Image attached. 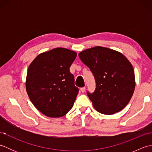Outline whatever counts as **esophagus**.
<instances>
[{
  "instance_id": "34e87169",
  "label": "esophagus",
  "mask_w": 152,
  "mask_h": 152,
  "mask_svg": "<svg viewBox=\"0 0 152 152\" xmlns=\"http://www.w3.org/2000/svg\"><path fill=\"white\" fill-rule=\"evenodd\" d=\"M80 91H81L82 93H84L86 91V88L85 87H83V88H82L80 89Z\"/></svg>"
}]
</instances>
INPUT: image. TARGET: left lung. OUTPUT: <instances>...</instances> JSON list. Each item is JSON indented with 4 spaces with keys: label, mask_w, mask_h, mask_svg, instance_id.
I'll use <instances>...</instances> for the list:
<instances>
[{
    "label": "left lung",
    "mask_w": 152,
    "mask_h": 152,
    "mask_svg": "<svg viewBox=\"0 0 152 152\" xmlns=\"http://www.w3.org/2000/svg\"><path fill=\"white\" fill-rule=\"evenodd\" d=\"M78 56L95 77V91L87 94L96 110L111 115L124 109L135 88L134 69L129 61L119 51L101 46L87 49Z\"/></svg>",
    "instance_id": "8db88e82"
}]
</instances>
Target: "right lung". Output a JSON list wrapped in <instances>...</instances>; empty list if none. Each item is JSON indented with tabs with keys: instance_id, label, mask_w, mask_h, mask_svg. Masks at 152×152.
I'll return each mask as SVG.
<instances>
[{
	"instance_id": "add662e5",
	"label": "right lung",
	"mask_w": 152,
	"mask_h": 152,
	"mask_svg": "<svg viewBox=\"0 0 152 152\" xmlns=\"http://www.w3.org/2000/svg\"><path fill=\"white\" fill-rule=\"evenodd\" d=\"M76 56L69 49L54 48L38 55L28 68V96L48 117H62L72 108L79 90L69 69Z\"/></svg>"
}]
</instances>
